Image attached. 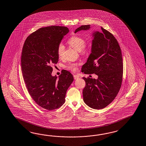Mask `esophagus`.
Here are the masks:
<instances>
[{"mask_svg": "<svg viewBox=\"0 0 146 146\" xmlns=\"http://www.w3.org/2000/svg\"><path fill=\"white\" fill-rule=\"evenodd\" d=\"M74 79H75V80L78 79L80 78L79 76H78V75H74Z\"/></svg>", "mask_w": 146, "mask_h": 146, "instance_id": "1", "label": "esophagus"}]
</instances>
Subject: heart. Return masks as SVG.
Masks as SVG:
<instances>
[{"label":"heart","mask_w":146,"mask_h":146,"mask_svg":"<svg viewBox=\"0 0 146 146\" xmlns=\"http://www.w3.org/2000/svg\"><path fill=\"white\" fill-rule=\"evenodd\" d=\"M68 43L72 48L76 49L77 51L81 53L82 54L86 53L88 50V46L86 44L85 40L81 37L78 36H73L69 39ZM64 46L62 44H60L58 47V54L59 57H61L64 54ZM78 64L75 63H70L68 65V69L71 71H75L77 69Z\"/></svg>","instance_id":"1"}]
</instances>
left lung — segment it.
<instances>
[{
    "mask_svg": "<svg viewBox=\"0 0 146 146\" xmlns=\"http://www.w3.org/2000/svg\"><path fill=\"white\" fill-rule=\"evenodd\" d=\"M90 25L75 30L87 31ZM101 32L92 34L91 53L82 71L85 74H95L98 78L82 77L86 86L82 91L84 101L94 109H102L115 98L120 90L123 76V60L120 45L112 34L101 27Z\"/></svg>",
    "mask_w": 146,
    "mask_h": 146,
    "instance_id": "8db88e82",
    "label": "left lung"
}]
</instances>
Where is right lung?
Listing matches in <instances>:
<instances>
[{
    "instance_id": "right-lung-1",
    "label": "right lung",
    "mask_w": 146,
    "mask_h": 146,
    "mask_svg": "<svg viewBox=\"0 0 146 146\" xmlns=\"http://www.w3.org/2000/svg\"><path fill=\"white\" fill-rule=\"evenodd\" d=\"M69 31L64 26L41 27L27 38L23 47L21 68L26 88L35 103L49 111L64 104L74 81L73 76L66 70L58 79L51 75V66L59 60L58 47Z\"/></svg>"
}]
</instances>
